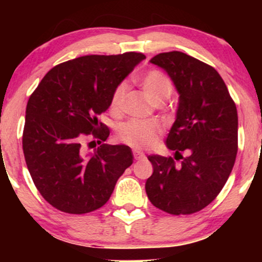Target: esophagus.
Instances as JSON below:
<instances>
[{
    "label": "esophagus",
    "mask_w": 262,
    "mask_h": 262,
    "mask_svg": "<svg viewBox=\"0 0 262 262\" xmlns=\"http://www.w3.org/2000/svg\"><path fill=\"white\" fill-rule=\"evenodd\" d=\"M133 155H134V159L137 161H141V160H144V159H145V154L139 151V150H137V149L133 150Z\"/></svg>",
    "instance_id": "esophagus-1"
}]
</instances>
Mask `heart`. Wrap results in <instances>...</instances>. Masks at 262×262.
Here are the masks:
<instances>
[{"label": "heart", "instance_id": "1", "mask_svg": "<svg viewBox=\"0 0 262 262\" xmlns=\"http://www.w3.org/2000/svg\"><path fill=\"white\" fill-rule=\"evenodd\" d=\"M143 91L148 96L152 103L165 102L172 95L173 86L169 77L158 70L146 73L140 79ZM128 87L125 83H119L114 89L111 97V110L119 112L124 103ZM162 133L160 123L155 121H141V119H130L123 123L118 128L119 139L138 149H146L152 146L158 141Z\"/></svg>", "mask_w": 262, "mask_h": 262}]
</instances>
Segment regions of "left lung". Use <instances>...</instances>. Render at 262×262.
Wrapping results in <instances>:
<instances>
[{
  "mask_svg": "<svg viewBox=\"0 0 262 262\" xmlns=\"http://www.w3.org/2000/svg\"><path fill=\"white\" fill-rule=\"evenodd\" d=\"M150 62L166 71L179 93L176 118L165 144L182 161L149 155L154 172L146 180L145 191L156 208L175 215L192 214L218 196L233 170L236 107L212 66L181 52L158 54Z\"/></svg>",
  "mask_w": 262,
  "mask_h": 262,
  "instance_id": "8db88e82",
  "label": "left lung"
}]
</instances>
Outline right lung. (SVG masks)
<instances>
[{
	"instance_id": "right-lung-1",
	"label": "right lung",
	"mask_w": 262,
	"mask_h": 262,
	"mask_svg": "<svg viewBox=\"0 0 262 262\" xmlns=\"http://www.w3.org/2000/svg\"><path fill=\"white\" fill-rule=\"evenodd\" d=\"M145 55H86L56 65L29 97L23 152L35 187L48 203L83 214L107 203L114 186L133 164L127 145L102 144L110 129L98 116L111 106L117 86ZM93 133L101 145L86 153L82 141Z\"/></svg>"
}]
</instances>
